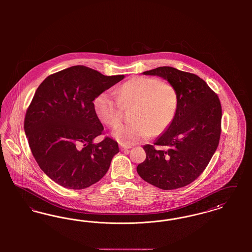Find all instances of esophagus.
I'll return each instance as SVG.
<instances>
[{
	"label": "esophagus",
	"mask_w": 252,
	"mask_h": 252,
	"mask_svg": "<svg viewBox=\"0 0 252 252\" xmlns=\"http://www.w3.org/2000/svg\"><path fill=\"white\" fill-rule=\"evenodd\" d=\"M128 148H130V146H126V145H122L121 144L120 149L122 151H127Z\"/></svg>",
	"instance_id": "obj_1"
}]
</instances>
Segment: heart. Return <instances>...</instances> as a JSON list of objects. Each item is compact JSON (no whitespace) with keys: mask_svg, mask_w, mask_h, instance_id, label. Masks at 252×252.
<instances>
[{"mask_svg":"<svg viewBox=\"0 0 252 252\" xmlns=\"http://www.w3.org/2000/svg\"><path fill=\"white\" fill-rule=\"evenodd\" d=\"M117 94L101 93L94 100V108L99 120L109 126H116L123 118L124 106H135L132 110L134 122L122 125L112 133L117 141L127 146L163 133L178 111L177 90L156 77H133L121 85Z\"/></svg>","mask_w":252,"mask_h":252,"instance_id":"1","label":"heart"}]
</instances>
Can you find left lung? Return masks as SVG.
Wrapping results in <instances>:
<instances>
[{
	"label": "left lung",
	"instance_id": "left-lung-1",
	"mask_svg": "<svg viewBox=\"0 0 252 252\" xmlns=\"http://www.w3.org/2000/svg\"><path fill=\"white\" fill-rule=\"evenodd\" d=\"M158 75L175 87L177 114L154 145L146 144V158L137 167L139 176L162 190L184 187L196 180L209 164L219 144L222 108L218 96L199 76L173 67L143 72Z\"/></svg>",
	"mask_w": 252,
	"mask_h": 252
}]
</instances>
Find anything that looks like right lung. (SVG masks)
I'll list each match as a JSON object with an SVG mask.
<instances>
[{
    "label": "right lung",
    "mask_w": 252,
    "mask_h": 252,
    "mask_svg": "<svg viewBox=\"0 0 252 252\" xmlns=\"http://www.w3.org/2000/svg\"><path fill=\"white\" fill-rule=\"evenodd\" d=\"M124 77L77 65L49 75L38 86L26 110L24 131L38 166L51 180L80 190L106 175L119 146L108 137L94 144L104 130L94 100Z\"/></svg>",
    "instance_id": "right-lung-1"
}]
</instances>
